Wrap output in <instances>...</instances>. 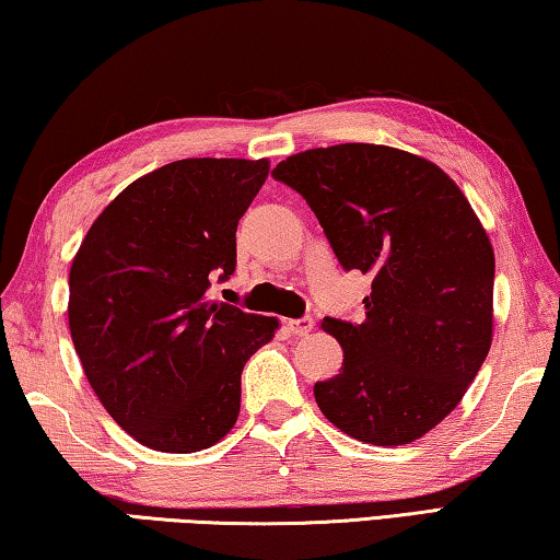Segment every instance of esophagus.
<instances>
[{
    "label": "esophagus",
    "mask_w": 560,
    "mask_h": 560,
    "mask_svg": "<svg viewBox=\"0 0 560 560\" xmlns=\"http://www.w3.org/2000/svg\"><path fill=\"white\" fill-rule=\"evenodd\" d=\"M285 327L290 329L292 335H298V337H305V335L313 332L315 323H313V317H300V319H285Z\"/></svg>",
    "instance_id": "1"
}]
</instances>
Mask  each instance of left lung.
Here are the masks:
<instances>
[{"instance_id":"obj_1","label":"left lung","mask_w":560,"mask_h":560,"mask_svg":"<svg viewBox=\"0 0 560 560\" xmlns=\"http://www.w3.org/2000/svg\"><path fill=\"white\" fill-rule=\"evenodd\" d=\"M272 176L307 200L345 270L372 275L364 323L323 319L345 360L315 384L319 411L357 442H417L489 354L493 247L481 220L436 163L392 145L310 149Z\"/></svg>"}]
</instances>
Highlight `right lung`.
<instances>
[{
  "mask_svg": "<svg viewBox=\"0 0 560 560\" xmlns=\"http://www.w3.org/2000/svg\"><path fill=\"white\" fill-rule=\"evenodd\" d=\"M268 171V159L173 161L126 186L73 255V350L116 424L155 452L231 432L243 366L280 327L206 295L233 275L237 220Z\"/></svg>",
  "mask_w": 560,
  "mask_h": 560,
  "instance_id": "add662e5",
  "label": "right lung"
}]
</instances>
